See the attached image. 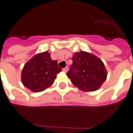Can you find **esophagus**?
<instances>
[{
  "mask_svg": "<svg viewBox=\"0 0 133 133\" xmlns=\"http://www.w3.org/2000/svg\"><path fill=\"white\" fill-rule=\"evenodd\" d=\"M68 69H69V68H68V66H66L65 68H64L63 69V71L64 72H65V73H66V72L68 71Z\"/></svg>",
  "mask_w": 133,
  "mask_h": 133,
  "instance_id": "esophagus-1",
  "label": "esophagus"
}]
</instances>
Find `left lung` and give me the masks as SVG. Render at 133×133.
Wrapping results in <instances>:
<instances>
[{"instance_id":"8db88e82","label":"left lung","mask_w":133,"mask_h":133,"mask_svg":"<svg viewBox=\"0 0 133 133\" xmlns=\"http://www.w3.org/2000/svg\"><path fill=\"white\" fill-rule=\"evenodd\" d=\"M66 75L75 87L84 91H96L106 80L107 73L102 61L85 51L73 55Z\"/></svg>"}]
</instances>
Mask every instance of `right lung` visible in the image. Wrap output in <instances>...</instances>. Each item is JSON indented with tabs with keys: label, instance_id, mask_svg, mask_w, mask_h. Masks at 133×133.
Wrapping results in <instances>:
<instances>
[{
	"label": "right lung",
	"instance_id": "add662e5",
	"mask_svg": "<svg viewBox=\"0 0 133 133\" xmlns=\"http://www.w3.org/2000/svg\"><path fill=\"white\" fill-rule=\"evenodd\" d=\"M62 71L58 61L53 60L48 52L40 53L26 62L22 71V82L34 92L44 91L54 83L56 74Z\"/></svg>",
	"mask_w": 133,
	"mask_h": 133
}]
</instances>
